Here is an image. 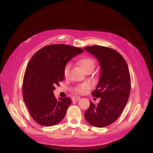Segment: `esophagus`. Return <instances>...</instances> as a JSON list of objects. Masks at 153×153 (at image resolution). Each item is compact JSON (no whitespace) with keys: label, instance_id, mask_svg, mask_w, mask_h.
Listing matches in <instances>:
<instances>
[{"label":"esophagus","instance_id":"obj_1","mask_svg":"<svg viewBox=\"0 0 153 153\" xmlns=\"http://www.w3.org/2000/svg\"><path fill=\"white\" fill-rule=\"evenodd\" d=\"M79 99H80L79 97H74L72 98V100H73V101H77Z\"/></svg>","mask_w":153,"mask_h":153}]
</instances>
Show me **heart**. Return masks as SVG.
Segmentation results:
<instances>
[{"mask_svg":"<svg viewBox=\"0 0 153 153\" xmlns=\"http://www.w3.org/2000/svg\"><path fill=\"white\" fill-rule=\"evenodd\" d=\"M77 64L79 66V67L82 69V70L86 72L88 71H92L95 65V60L88 56H82L77 61ZM70 69V66L69 65H66L64 69V76L65 77H68L69 74V72ZM87 89H89V85L87 84H82L77 86L76 89V92L80 94H84L85 92Z\"/></svg>","mask_w":153,"mask_h":153,"instance_id":"1","label":"heart"}]
</instances>
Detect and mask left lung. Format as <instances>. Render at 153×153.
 <instances>
[{
    "instance_id": "1",
    "label": "left lung",
    "mask_w": 153,
    "mask_h": 153,
    "mask_svg": "<svg viewBox=\"0 0 153 153\" xmlns=\"http://www.w3.org/2000/svg\"><path fill=\"white\" fill-rule=\"evenodd\" d=\"M84 49L97 58L101 68L99 83L92 93L100 100L97 105L91 101L84 116L92 126L105 127L116 121L126 105L131 91L129 69L123 56L114 49L99 45Z\"/></svg>"
}]
</instances>
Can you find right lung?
Wrapping results in <instances>:
<instances>
[{"mask_svg":"<svg viewBox=\"0 0 153 153\" xmlns=\"http://www.w3.org/2000/svg\"><path fill=\"white\" fill-rule=\"evenodd\" d=\"M82 51L68 45H50L39 50L28 62L23 77V98L31 117L39 125L53 126L65 117L71 100L56 99L53 91L63 81L66 63Z\"/></svg>","mask_w":153,"mask_h":153,"instance_id":"right-lung-1","label":"right lung"}]
</instances>
